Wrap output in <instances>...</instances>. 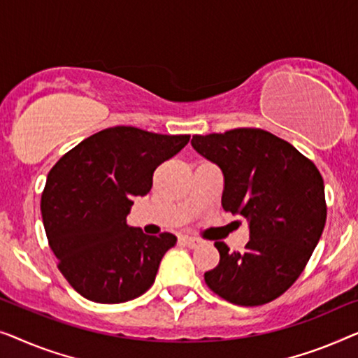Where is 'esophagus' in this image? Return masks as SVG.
<instances>
[{
    "label": "esophagus",
    "mask_w": 358,
    "mask_h": 358,
    "mask_svg": "<svg viewBox=\"0 0 358 358\" xmlns=\"http://www.w3.org/2000/svg\"><path fill=\"white\" fill-rule=\"evenodd\" d=\"M180 240L183 241V245L188 246V248H196V246L201 243L199 238H196V236H189V235H183Z\"/></svg>",
    "instance_id": "1"
}]
</instances>
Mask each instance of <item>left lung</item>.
<instances>
[{"label":"left lung","instance_id":"left-lung-1","mask_svg":"<svg viewBox=\"0 0 358 358\" xmlns=\"http://www.w3.org/2000/svg\"><path fill=\"white\" fill-rule=\"evenodd\" d=\"M191 145L222 170V208L250 225L243 253L215 241L220 261L206 284L230 303H269L303 273L323 234V177L290 143L259 128L196 134Z\"/></svg>","mask_w":358,"mask_h":358}]
</instances>
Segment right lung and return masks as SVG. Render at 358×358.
Returning a JSON list of instances; mask_svg holds the SVG:
<instances>
[{
	"label": "right lung",
	"instance_id": "right-lung-1",
	"mask_svg": "<svg viewBox=\"0 0 358 358\" xmlns=\"http://www.w3.org/2000/svg\"><path fill=\"white\" fill-rule=\"evenodd\" d=\"M188 134L133 127L99 131L55 164L42 193L48 245L74 290L97 303H123L154 284L177 236L129 227L134 196L152 188L154 170L188 144Z\"/></svg>",
	"mask_w": 358,
	"mask_h": 358
}]
</instances>
